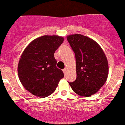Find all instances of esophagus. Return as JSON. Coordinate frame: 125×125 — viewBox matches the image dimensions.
Wrapping results in <instances>:
<instances>
[{
  "mask_svg": "<svg viewBox=\"0 0 125 125\" xmlns=\"http://www.w3.org/2000/svg\"><path fill=\"white\" fill-rule=\"evenodd\" d=\"M63 73H64V74H66V72H67V69H64L63 70Z\"/></svg>",
  "mask_w": 125,
  "mask_h": 125,
  "instance_id": "34e87169",
  "label": "esophagus"
}]
</instances>
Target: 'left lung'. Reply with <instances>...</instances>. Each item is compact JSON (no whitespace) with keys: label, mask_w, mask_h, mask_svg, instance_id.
Here are the masks:
<instances>
[{"label":"left lung","mask_w":125,"mask_h":125,"mask_svg":"<svg viewBox=\"0 0 125 125\" xmlns=\"http://www.w3.org/2000/svg\"><path fill=\"white\" fill-rule=\"evenodd\" d=\"M75 54L76 78L69 82L74 93L89 97L103 87L108 74V63L104 51L94 40L81 34L67 37Z\"/></svg>","instance_id":"1"}]
</instances>
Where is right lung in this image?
Returning <instances> with one entry per match:
<instances>
[{
  "label": "right lung",
  "mask_w": 125,
  "mask_h": 125,
  "mask_svg": "<svg viewBox=\"0 0 125 125\" xmlns=\"http://www.w3.org/2000/svg\"><path fill=\"white\" fill-rule=\"evenodd\" d=\"M63 40L60 36H43L33 40L23 51L19 62L18 76L24 88L34 95L48 97L63 78L54 55Z\"/></svg>",
  "instance_id": "obj_1"
}]
</instances>
